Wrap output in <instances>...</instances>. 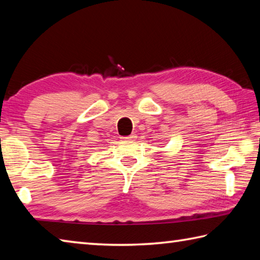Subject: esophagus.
<instances>
[{"label": "esophagus", "mask_w": 260, "mask_h": 260, "mask_svg": "<svg viewBox=\"0 0 260 260\" xmlns=\"http://www.w3.org/2000/svg\"><path fill=\"white\" fill-rule=\"evenodd\" d=\"M121 139L125 140V141H133L135 139V135L134 134H131L128 136H124V138H121Z\"/></svg>", "instance_id": "34e87169"}]
</instances>
